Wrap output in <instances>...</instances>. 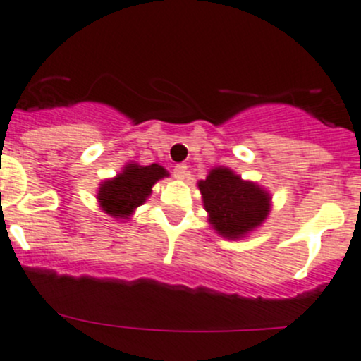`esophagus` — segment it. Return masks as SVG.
<instances>
[{"mask_svg": "<svg viewBox=\"0 0 361 361\" xmlns=\"http://www.w3.org/2000/svg\"><path fill=\"white\" fill-rule=\"evenodd\" d=\"M173 177L176 179H185L188 177V166L184 163H179V165L173 166Z\"/></svg>", "mask_w": 361, "mask_h": 361, "instance_id": "1", "label": "esophagus"}]
</instances>
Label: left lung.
Listing matches in <instances>:
<instances>
[{
    "mask_svg": "<svg viewBox=\"0 0 361 361\" xmlns=\"http://www.w3.org/2000/svg\"><path fill=\"white\" fill-rule=\"evenodd\" d=\"M210 224L226 238H238L259 226L270 210V196L255 182L242 180L228 169H214L198 182Z\"/></svg>",
    "mask_w": 361,
    "mask_h": 361,
    "instance_id": "left-lung-1",
    "label": "left lung"
}]
</instances>
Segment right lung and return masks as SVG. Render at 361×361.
<instances>
[{
  "mask_svg": "<svg viewBox=\"0 0 361 361\" xmlns=\"http://www.w3.org/2000/svg\"><path fill=\"white\" fill-rule=\"evenodd\" d=\"M165 176H169L166 170L156 163L147 166L131 163L116 179L105 180L99 185V205L110 216L128 217L151 195L152 185Z\"/></svg>",
  "mask_w": 361,
  "mask_h": 361,
  "instance_id": "1",
  "label": "right lung"
}]
</instances>
